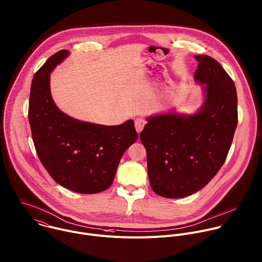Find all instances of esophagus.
I'll return each instance as SVG.
<instances>
[{"mask_svg":"<svg viewBox=\"0 0 262 262\" xmlns=\"http://www.w3.org/2000/svg\"><path fill=\"white\" fill-rule=\"evenodd\" d=\"M146 124V121L143 119V118H137L135 120V127H136V130L140 134L142 132V129L144 128Z\"/></svg>","mask_w":262,"mask_h":262,"instance_id":"obj_1","label":"esophagus"}]
</instances>
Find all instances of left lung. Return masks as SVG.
<instances>
[{"instance_id": "1", "label": "left lung", "mask_w": 262, "mask_h": 262, "mask_svg": "<svg viewBox=\"0 0 262 262\" xmlns=\"http://www.w3.org/2000/svg\"><path fill=\"white\" fill-rule=\"evenodd\" d=\"M194 57L199 61L194 80L205 84L202 109L189 116L167 113L149 117L140 134L151 188L167 199L193 194L215 177L237 125L233 80L213 57Z\"/></svg>"}]
</instances>
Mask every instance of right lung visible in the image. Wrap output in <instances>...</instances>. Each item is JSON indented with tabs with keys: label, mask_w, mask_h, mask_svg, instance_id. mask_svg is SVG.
Masks as SVG:
<instances>
[{
	"label": "right lung",
	"mask_w": 262,
	"mask_h": 262,
	"mask_svg": "<svg viewBox=\"0 0 262 262\" xmlns=\"http://www.w3.org/2000/svg\"><path fill=\"white\" fill-rule=\"evenodd\" d=\"M69 55H51L34 75L29 121L40 161L51 178L77 193L93 194L108 189L124 151L138 139L133 120L102 125L74 119L62 113L50 94V73Z\"/></svg>",
	"instance_id": "add662e5"
}]
</instances>
